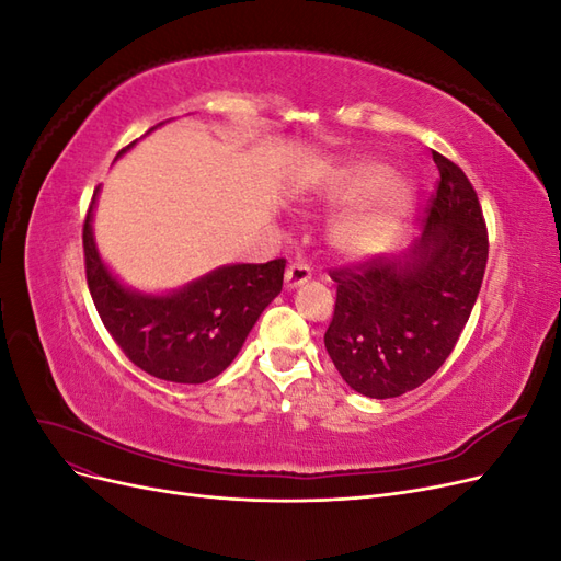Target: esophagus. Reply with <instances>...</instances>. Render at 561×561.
Returning <instances> with one entry per match:
<instances>
[{
    "mask_svg": "<svg viewBox=\"0 0 561 561\" xmlns=\"http://www.w3.org/2000/svg\"><path fill=\"white\" fill-rule=\"evenodd\" d=\"M311 280V266L304 264V262H295L287 266L285 271V287L287 290H295V287L309 283Z\"/></svg>",
    "mask_w": 561,
    "mask_h": 561,
    "instance_id": "1",
    "label": "esophagus"
}]
</instances>
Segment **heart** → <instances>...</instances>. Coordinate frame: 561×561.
I'll use <instances>...</instances> for the list:
<instances>
[{
    "label": "heart",
    "instance_id": "b5f03b06",
    "mask_svg": "<svg viewBox=\"0 0 561 561\" xmlns=\"http://www.w3.org/2000/svg\"><path fill=\"white\" fill-rule=\"evenodd\" d=\"M309 192L330 208L360 206L339 219L330 233L332 245L348 257H365L393 245L416 210L414 184L393 180L386 163L369 159L328 165L313 178Z\"/></svg>",
    "mask_w": 561,
    "mask_h": 561
}]
</instances>
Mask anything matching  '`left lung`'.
Here are the masks:
<instances>
[{"label":"left lung","mask_w":561,"mask_h":561,"mask_svg":"<svg viewBox=\"0 0 561 561\" xmlns=\"http://www.w3.org/2000/svg\"><path fill=\"white\" fill-rule=\"evenodd\" d=\"M439 171L421 239L404 257L330 271L336 304L325 348L367 398H398L443 367L480 295L489 239L466 173L433 151Z\"/></svg>","instance_id":"1"}]
</instances>
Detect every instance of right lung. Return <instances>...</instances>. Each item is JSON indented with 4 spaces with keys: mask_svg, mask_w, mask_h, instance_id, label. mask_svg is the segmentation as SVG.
<instances>
[{
    "mask_svg": "<svg viewBox=\"0 0 561 561\" xmlns=\"http://www.w3.org/2000/svg\"><path fill=\"white\" fill-rule=\"evenodd\" d=\"M95 196L98 190L93 203ZM93 203L83 222L87 280L118 348L133 365L163 381L203 383L222 375L262 311L283 290L285 260L227 264L173 293L147 295L124 285L100 257L91 225Z\"/></svg>",
    "mask_w": 561,
    "mask_h": 561,
    "instance_id": "add662e5",
    "label": "right lung"
}]
</instances>
